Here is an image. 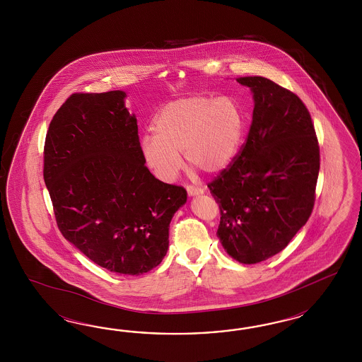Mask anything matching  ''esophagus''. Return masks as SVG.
<instances>
[{
	"instance_id": "obj_1",
	"label": "esophagus",
	"mask_w": 362,
	"mask_h": 362,
	"mask_svg": "<svg viewBox=\"0 0 362 362\" xmlns=\"http://www.w3.org/2000/svg\"><path fill=\"white\" fill-rule=\"evenodd\" d=\"M187 192L189 197H197V195H202L204 189L200 187L187 186Z\"/></svg>"
}]
</instances>
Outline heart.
Masks as SVG:
<instances>
[{"label": "heart", "mask_w": 362, "mask_h": 362, "mask_svg": "<svg viewBox=\"0 0 362 362\" xmlns=\"http://www.w3.org/2000/svg\"><path fill=\"white\" fill-rule=\"evenodd\" d=\"M244 130L240 105L230 97L197 95L167 103L153 121V132L143 135L146 165L163 182H173L189 165L214 174L230 165Z\"/></svg>", "instance_id": "obj_1"}]
</instances>
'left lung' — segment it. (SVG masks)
Wrapping results in <instances>:
<instances>
[{
    "instance_id": "obj_1",
    "label": "left lung",
    "mask_w": 362,
    "mask_h": 362,
    "mask_svg": "<svg viewBox=\"0 0 362 362\" xmlns=\"http://www.w3.org/2000/svg\"><path fill=\"white\" fill-rule=\"evenodd\" d=\"M253 94L247 141L209 183L220 209L218 238L232 259L256 264L283 251L315 206L320 147L310 114L264 77L236 79Z\"/></svg>"
}]
</instances>
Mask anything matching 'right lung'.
<instances>
[{"label": "right lung", "mask_w": 362, "mask_h": 362, "mask_svg": "<svg viewBox=\"0 0 362 362\" xmlns=\"http://www.w3.org/2000/svg\"><path fill=\"white\" fill-rule=\"evenodd\" d=\"M124 98L115 90L66 99L46 134L44 179L66 240L110 272L138 276L162 263L187 191L144 165Z\"/></svg>", "instance_id": "right-lung-1"}]
</instances>
